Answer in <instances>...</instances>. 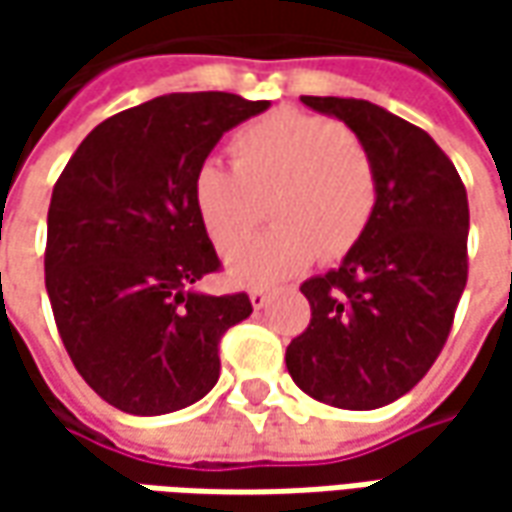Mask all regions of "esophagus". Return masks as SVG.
<instances>
[{"instance_id":"34e87169","label":"esophagus","mask_w":512,"mask_h":512,"mask_svg":"<svg viewBox=\"0 0 512 512\" xmlns=\"http://www.w3.org/2000/svg\"><path fill=\"white\" fill-rule=\"evenodd\" d=\"M267 302H270V290H265V287H253L250 290V305L256 307V310H262Z\"/></svg>"}]
</instances>
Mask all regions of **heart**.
<instances>
[{
  "label": "heart",
  "instance_id": "obj_1",
  "mask_svg": "<svg viewBox=\"0 0 512 512\" xmlns=\"http://www.w3.org/2000/svg\"><path fill=\"white\" fill-rule=\"evenodd\" d=\"M230 162L193 173V207L239 285H273L313 262L344 256L362 239L379 202L373 153L353 128L302 110H276L230 139Z\"/></svg>",
  "mask_w": 512,
  "mask_h": 512
}]
</instances>
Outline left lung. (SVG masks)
<instances>
[{
    "instance_id": "left-lung-1",
    "label": "left lung",
    "mask_w": 512,
    "mask_h": 512,
    "mask_svg": "<svg viewBox=\"0 0 512 512\" xmlns=\"http://www.w3.org/2000/svg\"><path fill=\"white\" fill-rule=\"evenodd\" d=\"M373 153L379 202L342 265L302 285L310 325L287 373L316 402L376 410L422 382L467 285V190L422 128L364 99L302 96Z\"/></svg>"
}]
</instances>
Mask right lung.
<instances>
[{
    "label": "right lung",
    "mask_w": 512,
    "mask_h": 512,
    "mask_svg": "<svg viewBox=\"0 0 512 512\" xmlns=\"http://www.w3.org/2000/svg\"><path fill=\"white\" fill-rule=\"evenodd\" d=\"M270 108L236 93H168L90 130L53 187L45 287L79 376L113 407L162 416L219 382V342L247 293L193 285L219 256L193 173L227 130Z\"/></svg>",
    "instance_id": "obj_1"
}]
</instances>
